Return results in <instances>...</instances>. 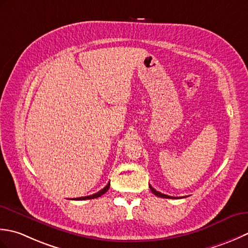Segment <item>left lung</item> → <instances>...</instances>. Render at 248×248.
Returning <instances> with one entry per match:
<instances>
[{"label":"left lung","instance_id":"1","mask_svg":"<svg viewBox=\"0 0 248 248\" xmlns=\"http://www.w3.org/2000/svg\"><path fill=\"white\" fill-rule=\"evenodd\" d=\"M149 187H150V189L152 190V193L154 194V195H156L157 197H161V198H167V199H176V198H180V197H172V196H168V195H165V194H161V193H159V191H157L156 189H154L152 186H151L150 184H149Z\"/></svg>","mask_w":248,"mask_h":248}]
</instances>
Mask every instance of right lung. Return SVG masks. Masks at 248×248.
<instances>
[{"label": "right lung", "mask_w": 248, "mask_h": 248, "mask_svg": "<svg viewBox=\"0 0 248 248\" xmlns=\"http://www.w3.org/2000/svg\"><path fill=\"white\" fill-rule=\"evenodd\" d=\"M109 186H110V182L109 183L105 186V187L102 189V190H99L98 193H96V194H93V195H91V196H87V197H80V198H76L75 200H87V199H94V198H98V197H100L102 195H104L105 193H107V190L109 189Z\"/></svg>", "instance_id": "1"}]
</instances>
